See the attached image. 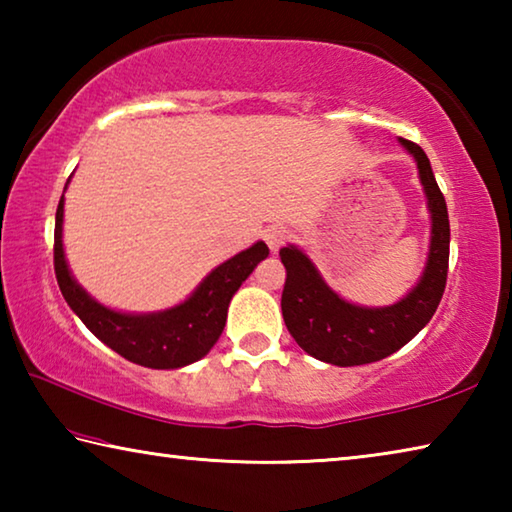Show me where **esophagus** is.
Returning <instances> with one entry per match:
<instances>
[{
  "label": "esophagus",
  "instance_id": "1",
  "mask_svg": "<svg viewBox=\"0 0 512 512\" xmlns=\"http://www.w3.org/2000/svg\"><path fill=\"white\" fill-rule=\"evenodd\" d=\"M264 239H266L268 248H271V253H277V250L284 246V241L289 239V232L284 228H277V225H273V228H268L264 232Z\"/></svg>",
  "mask_w": 512,
  "mask_h": 512
}]
</instances>
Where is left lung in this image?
Here are the masks:
<instances>
[{
  "instance_id": "left-lung-1",
  "label": "left lung",
  "mask_w": 512,
  "mask_h": 512,
  "mask_svg": "<svg viewBox=\"0 0 512 512\" xmlns=\"http://www.w3.org/2000/svg\"><path fill=\"white\" fill-rule=\"evenodd\" d=\"M400 144L413 155L431 214L427 264L415 287L386 307H361L341 298L298 246L280 250L287 268L282 291V316L302 350L332 366H363L386 359L409 343L436 314L443 298L449 264L447 203L433 178L427 153L418 144Z\"/></svg>"
}]
</instances>
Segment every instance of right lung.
<instances>
[{"mask_svg": "<svg viewBox=\"0 0 512 512\" xmlns=\"http://www.w3.org/2000/svg\"><path fill=\"white\" fill-rule=\"evenodd\" d=\"M63 207L65 192L60 196L54 230V268L60 293L101 343L144 368L176 370L203 359L219 341L232 296L268 257V246L257 241L216 266L180 305L149 314H126L94 300L69 271L63 248Z\"/></svg>", "mask_w": 512, "mask_h": 512, "instance_id": "add662e5", "label": "right lung"}]
</instances>
